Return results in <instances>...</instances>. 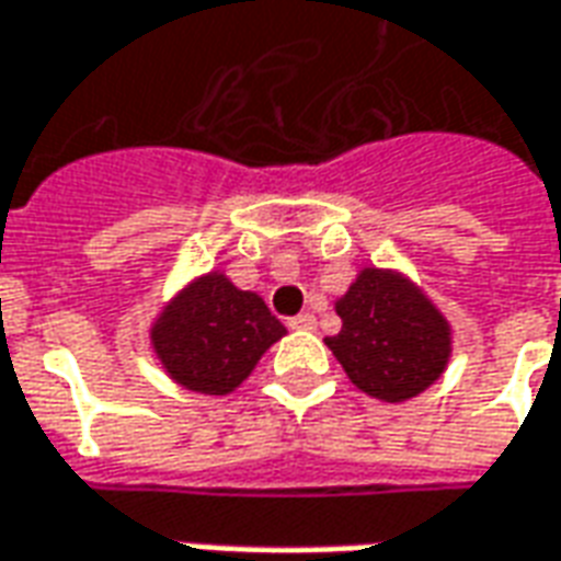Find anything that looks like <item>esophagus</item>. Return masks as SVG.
<instances>
[{
	"instance_id": "34e87169",
	"label": "esophagus",
	"mask_w": 561,
	"mask_h": 561,
	"mask_svg": "<svg viewBox=\"0 0 561 561\" xmlns=\"http://www.w3.org/2000/svg\"><path fill=\"white\" fill-rule=\"evenodd\" d=\"M289 329H317V317L313 313H299L289 320Z\"/></svg>"
}]
</instances>
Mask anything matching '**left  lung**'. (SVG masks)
<instances>
[{"label":"left lung","instance_id":"obj_1","mask_svg":"<svg viewBox=\"0 0 561 561\" xmlns=\"http://www.w3.org/2000/svg\"><path fill=\"white\" fill-rule=\"evenodd\" d=\"M341 332L325 337L351 383L389 404L416 399L453 356V325L423 287L399 268L365 265L335 299Z\"/></svg>","mask_w":561,"mask_h":561}]
</instances>
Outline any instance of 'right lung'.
Listing matches in <instances>:
<instances>
[{
	"label": "right lung",
	"mask_w": 561,
	"mask_h": 561,
	"mask_svg": "<svg viewBox=\"0 0 561 561\" xmlns=\"http://www.w3.org/2000/svg\"><path fill=\"white\" fill-rule=\"evenodd\" d=\"M284 335L262 296L238 289L220 268L184 284L147 329L162 371L198 396L236 392Z\"/></svg>",
	"instance_id": "add662e5"
}]
</instances>
